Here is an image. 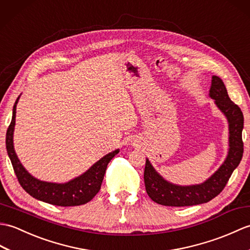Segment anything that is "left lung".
<instances>
[{
  "instance_id": "left-lung-1",
  "label": "left lung",
  "mask_w": 250,
  "mask_h": 250,
  "mask_svg": "<svg viewBox=\"0 0 250 250\" xmlns=\"http://www.w3.org/2000/svg\"><path fill=\"white\" fill-rule=\"evenodd\" d=\"M209 97L223 112L229 123V152L224 164L215 173L202 184L180 186L166 181L157 173L146 159L144 169V184L148 197L154 202L166 207H190L207 203L223 191L232 172L241 163L244 152L242 131L244 116L240 107L231 101L223 80L212 77Z\"/></svg>"
}]
</instances>
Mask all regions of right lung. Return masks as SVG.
Masks as SVG:
<instances>
[{"label": "right lung", "instance_id": "right-lung-1", "mask_svg": "<svg viewBox=\"0 0 250 250\" xmlns=\"http://www.w3.org/2000/svg\"><path fill=\"white\" fill-rule=\"evenodd\" d=\"M19 97L14 104L12 122L6 132V149L21 187L37 200L58 207H76L91 201L101 189L107 166L110 160L119 153V149L107 154L84 173L67 183L58 184V183H49L35 179L22 166L14 148L13 138L16 124V108Z\"/></svg>", "mask_w": 250, "mask_h": 250}]
</instances>
